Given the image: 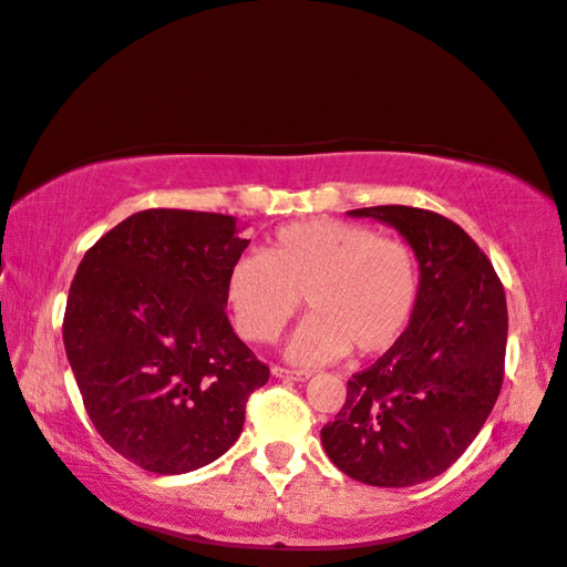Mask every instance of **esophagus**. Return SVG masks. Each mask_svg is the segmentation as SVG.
<instances>
[{
  "instance_id": "34e87169",
  "label": "esophagus",
  "mask_w": 567,
  "mask_h": 567,
  "mask_svg": "<svg viewBox=\"0 0 567 567\" xmlns=\"http://www.w3.org/2000/svg\"><path fill=\"white\" fill-rule=\"evenodd\" d=\"M271 375L274 379H286V381H308L310 379L308 371H291V369H281V367H274Z\"/></svg>"
}]
</instances>
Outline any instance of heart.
<instances>
[{
  "instance_id": "heart-1",
  "label": "heart",
  "mask_w": 567,
  "mask_h": 567,
  "mask_svg": "<svg viewBox=\"0 0 567 567\" xmlns=\"http://www.w3.org/2000/svg\"><path fill=\"white\" fill-rule=\"evenodd\" d=\"M310 316L286 344V357L316 367L395 347L420 300V261L400 237L367 225L310 218L276 230L261 255L237 257L225 276V306L249 342H271L296 316Z\"/></svg>"
}]
</instances>
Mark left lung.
<instances>
[{"label": "left lung", "instance_id": "1", "mask_svg": "<svg viewBox=\"0 0 567 567\" xmlns=\"http://www.w3.org/2000/svg\"><path fill=\"white\" fill-rule=\"evenodd\" d=\"M395 228L420 261V300L395 347L351 375L320 432L339 471L375 487H410L456 463L493 412L507 349V300L468 233L412 206L349 210Z\"/></svg>", "mask_w": 567, "mask_h": 567}]
</instances>
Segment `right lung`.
<instances>
[{"instance_id": "right-lung-1", "label": "right lung", "mask_w": 567, "mask_h": 567, "mask_svg": "<svg viewBox=\"0 0 567 567\" xmlns=\"http://www.w3.org/2000/svg\"><path fill=\"white\" fill-rule=\"evenodd\" d=\"M233 216L153 208L86 251L62 339L86 414L123 458L179 475L220 458L269 369L233 332L225 276L249 240Z\"/></svg>"}]
</instances>
